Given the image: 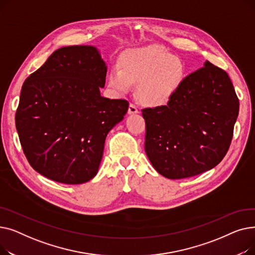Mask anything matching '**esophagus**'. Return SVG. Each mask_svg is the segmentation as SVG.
Instances as JSON below:
<instances>
[{
    "mask_svg": "<svg viewBox=\"0 0 255 255\" xmlns=\"http://www.w3.org/2000/svg\"><path fill=\"white\" fill-rule=\"evenodd\" d=\"M138 113H139V111L136 107V105L133 104V103H130L129 107H128V114L133 115V114H138Z\"/></svg>",
    "mask_w": 255,
    "mask_h": 255,
    "instance_id": "obj_1",
    "label": "esophagus"
}]
</instances>
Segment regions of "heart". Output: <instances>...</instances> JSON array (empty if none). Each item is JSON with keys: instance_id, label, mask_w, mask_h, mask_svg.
<instances>
[{"instance_id": "obj_1", "label": "heart", "mask_w": 255, "mask_h": 255, "mask_svg": "<svg viewBox=\"0 0 255 255\" xmlns=\"http://www.w3.org/2000/svg\"><path fill=\"white\" fill-rule=\"evenodd\" d=\"M186 74L183 61L164 47L153 45L133 50L124 57L122 68L114 66L109 84L118 93L137 85L138 98L149 106L168 103L180 90Z\"/></svg>"}]
</instances>
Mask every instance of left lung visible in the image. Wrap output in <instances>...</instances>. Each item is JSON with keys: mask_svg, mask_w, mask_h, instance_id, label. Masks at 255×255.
I'll list each match as a JSON object with an SVG mask.
<instances>
[{"mask_svg": "<svg viewBox=\"0 0 255 255\" xmlns=\"http://www.w3.org/2000/svg\"><path fill=\"white\" fill-rule=\"evenodd\" d=\"M141 113L146 156L160 175L177 180L220 163L231 145L239 99L230 76L207 61L185 77L166 105Z\"/></svg>", "mask_w": 255, "mask_h": 255, "instance_id": "8db88e82", "label": "left lung"}]
</instances>
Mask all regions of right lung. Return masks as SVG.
Listing matches in <instances>:
<instances>
[{
	"label": "right lung",
	"instance_id": "obj_1",
	"mask_svg": "<svg viewBox=\"0 0 255 255\" xmlns=\"http://www.w3.org/2000/svg\"><path fill=\"white\" fill-rule=\"evenodd\" d=\"M107 67L98 49H57L24 80L15 125L31 166L52 181L83 184L97 175L109 133L129 103L104 98Z\"/></svg>",
	"mask_w": 255,
	"mask_h": 255
}]
</instances>
